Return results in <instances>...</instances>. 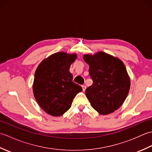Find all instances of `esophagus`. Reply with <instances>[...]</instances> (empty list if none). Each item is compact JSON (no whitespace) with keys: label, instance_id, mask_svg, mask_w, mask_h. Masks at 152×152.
<instances>
[{"label":"esophagus","instance_id":"1","mask_svg":"<svg viewBox=\"0 0 152 152\" xmlns=\"http://www.w3.org/2000/svg\"><path fill=\"white\" fill-rule=\"evenodd\" d=\"M82 89H83V91H85L86 89V86H84V85H83V86H82Z\"/></svg>","mask_w":152,"mask_h":152}]
</instances>
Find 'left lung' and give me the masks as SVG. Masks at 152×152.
Instances as JSON below:
<instances>
[{
  "label": "left lung",
  "mask_w": 152,
  "mask_h": 152,
  "mask_svg": "<svg viewBox=\"0 0 152 152\" xmlns=\"http://www.w3.org/2000/svg\"><path fill=\"white\" fill-rule=\"evenodd\" d=\"M89 66L93 84L86 89L92 107L101 115L118 110L124 102L130 89L131 81L124 63L103 51L83 55Z\"/></svg>",
  "instance_id": "left-lung-1"
}]
</instances>
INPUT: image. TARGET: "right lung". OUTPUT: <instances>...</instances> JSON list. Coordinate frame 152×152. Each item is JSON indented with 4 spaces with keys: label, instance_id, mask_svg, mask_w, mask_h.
<instances>
[{
    "label": "right lung",
    "instance_id": "obj_1",
    "mask_svg": "<svg viewBox=\"0 0 152 152\" xmlns=\"http://www.w3.org/2000/svg\"><path fill=\"white\" fill-rule=\"evenodd\" d=\"M76 58V53H53L42 61L35 71L33 94L47 114L55 117L63 115L76 95L82 91L81 86L72 82L69 71Z\"/></svg>",
    "mask_w": 152,
    "mask_h": 152
}]
</instances>
